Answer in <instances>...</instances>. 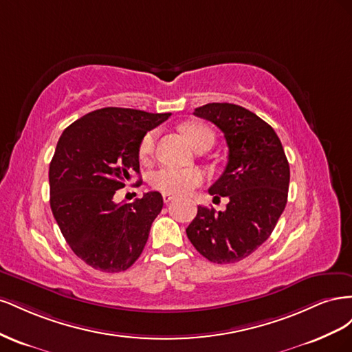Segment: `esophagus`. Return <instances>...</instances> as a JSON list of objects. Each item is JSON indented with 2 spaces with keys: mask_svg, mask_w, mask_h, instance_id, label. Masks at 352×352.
<instances>
[{
  "mask_svg": "<svg viewBox=\"0 0 352 352\" xmlns=\"http://www.w3.org/2000/svg\"><path fill=\"white\" fill-rule=\"evenodd\" d=\"M173 198H175V197H173L172 194H163V199H164L166 204H168V202H172Z\"/></svg>",
  "mask_w": 352,
  "mask_h": 352,
  "instance_id": "obj_1",
  "label": "esophagus"
}]
</instances>
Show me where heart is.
<instances>
[{
  "instance_id": "obj_1",
  "label": "heart",
  "mask_w": 352,
  "mask_h": 352,
  "mask_svg": "<svg viewBox=\"0 0 352 352\" xmlns=\"http://www.w3.org/2000/svg\"><path fill=\"white\" fill-rule=\"evenodd\" d=\"M184 133L186 135L188 141L194 148H198L202 142L211 140L214 141L211 131L208 127L190 123L184 127ZM155 136L157 132L151 131L144 135L140 144V155L142 160H146L154 153L155 146ZM204 182V173L199 168H179V167H162L155 170L150 176V185L160 190L163 194H172V195H185L192 192L195 188H198Z\"/></svg>"
}]
</instances>
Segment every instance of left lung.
Wrapping results in <instances>:
<instances>
[{
    "instance_id": "8db88e82",
    "label": "left lung",
    "mask_w": 352,
    "mask_h": 352,
    "mask_svg": "<svg viewBox=\"0 0 352 352\" xmlns=\"http://www.w3.org/2000/svg\"><path fill=\"white\" fill-rule=\"evenodd\" d=\"M194 114L225 135L228 164L208 192L229 202L225 211L199 206L186 235L207 260L236 263L272 235L287 201L289 163L273 127L241 105L210 102Z\"/></svg>"
}]
</instances>
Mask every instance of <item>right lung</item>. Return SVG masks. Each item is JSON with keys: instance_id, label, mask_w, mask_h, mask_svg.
Wrapping results in <instances>:
<instances>
[{"instance_id": "1", "label": "right lung", "mask_w": 352, "mask_h": 352, "mask_svg": "<svg viewBox=\"0 0 352 352\" xmlns=\"http://www.w3.org/2000/svg\"><path fill=\"white\" fill-rule=\"evenodd\" d=\"M170 116L105 107L61 133L50 163V204L69 247L91 267L124 272L142 254L163 197L153 190L114 202V194L133 172L140 175L144 135Z\"/></svg>"}]
</instances>
